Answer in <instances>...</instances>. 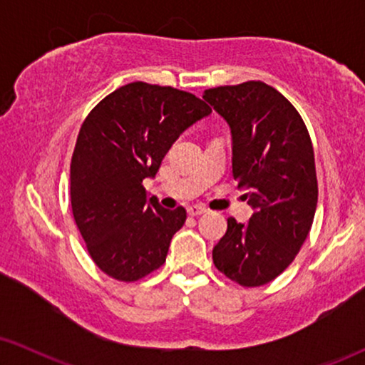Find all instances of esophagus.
<instances>
[{
	"label": "esophagus",
	"instance_id": "esophagus-1",
	"mask_svg": "<svg viewBox=\"0 0 365 365\" xmlns=\"http://www.w3.org/2000/svg\"><path fill=\"white\" fill-rule=\"evenodd\" d=\"M206 212V209H204L202 206H189L187 207V214L189 216H201V214Z\"/></svg>",
	"mask_w": 365,
	"mask_h": 365
}]
</instances>
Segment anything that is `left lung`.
Returning a JSON list of instances; mask_svg holds the SVG:
<instances>
[{"label": "left lung", "mask_w": 365, "mask_h": 365, "mask_svg": "<svg viewBox=\"0 0 365 365\" xmlns=\"http://www.w3.org/2000/svg\"><path fill=\"white\" fill-rule=\"evenodd\" d=\"M202 98L232 134V176L254 209L227 219L212 249L224 276L242 287L271 282L289 267L312 227L317 176L311 136L297 109L262 81L206 89Z\"/></svg>", "instance_id": "obj_1"}]
</instances>
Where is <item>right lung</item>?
Here are the masks:
<instances>
[{"mask_svg": "<svg viewBox=\"0 0 365 365\" xmlns=\"http://www.w3.org/2000/svg\"><path fill=\"white\" fill-rule=\"evenodd\" d=\"M209 113L191 93L134 81L84 119L71 158V207L89 256L109 277L139 281L166 262L186 211L148 199L143 181L156 176L179 134Z\"/></svg>", "mask_w": 365, "mask_h": 365, "instance_id": "add662e5", "label": "right lung"}]
</instances>
